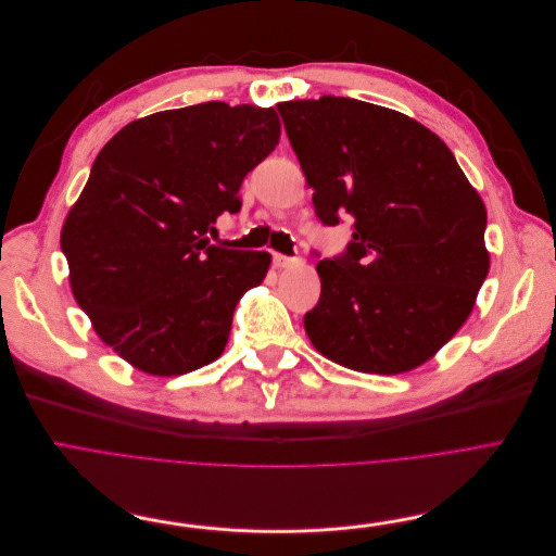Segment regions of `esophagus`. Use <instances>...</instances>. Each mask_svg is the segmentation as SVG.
<instances>
[{"mask_svg": "<svg viewBox=\"0 0 556 556\" xmlns=\"http://www.w3.org/2000/svg\"><path fill=\"white\" fill-rule=\"evenodd\" d=\"M299 260L292 255H282V253H274V267L276 269H292L296 267Z\"/></svg>", "mask_w": 556, "mask_h": 556, "instance_id": "1", "label": "esophagus"}]
</instances>
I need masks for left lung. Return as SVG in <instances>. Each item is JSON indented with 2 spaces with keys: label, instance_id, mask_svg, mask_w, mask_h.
Wrapping results in <instances>:
<instances>
[{
  "label": "left lung",
  "instance_id": "left-lung-1",
  "mask_svg": "<svg viewBox=\"0 0 556 556\" xmlns=\"http://www.w3.org/2000/svg\"><path fill=\"white\" fill-rule=\"evenodd\" d=\"M324 226L353 224L316 264L305 332L362 374H405L464 326L489 274L486 207L453 151L416 119L351 97L276 105Z\"/></svg>",
  "mask_w": 556,
  "mask_h": 556
}]
</instances>
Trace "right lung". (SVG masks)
<instances>
[{"label":"right lung","mask_w":556,"mask_h":556,"mask_svg":"<svg viewBox=\"0 0 556 556\" xmlns=\"http://www.w3.org/2000/svg\"><path fill=\"white\" fill-rule=\"evenodd\" d=\"M278 138L274 109L205 101L126 124L94 157L61 249L78 307L140 371L180 376L224 353L235 305L271 255L207 235L240 213L244 176Z\"/></svg>","instance_id":"right-lung-1"}]
</instances>
